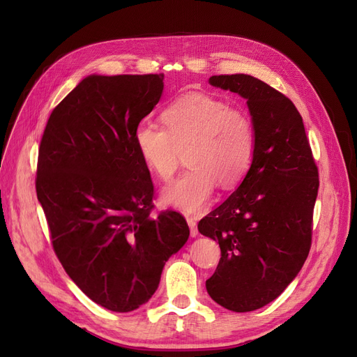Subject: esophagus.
<instances>
[{"instance_id":"esophagus-1","label":"esophagus","mask_w":357,"mask_h":357,"mask_svg":"<svg viewBox=\"0 0 357 357\" xmlns=\"http://www.w3.org/2000/svg\"><path fill=\"white\" fill-rule=\"evenodd\" d=\"M186 220H188V225H189L190 235H192V236H197V235H198V228H197V220H195V218H192V215H188Z\"/></svg>"}]
</instances>
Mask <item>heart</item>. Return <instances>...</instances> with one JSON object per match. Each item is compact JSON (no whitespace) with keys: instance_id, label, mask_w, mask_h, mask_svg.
Listing matches in <instances>:
<instances>
[{"instance_id":"1","label":"heart","mask_w":357,"mask_h":357,"mask_svg":"<svg viewBox=\"0 0 357 357\" xmlns=\"http://www.w3.org/2000/svg\"><path fill=\"white\" fill-rule=\"evenodd\" d=\"M162 125L143 121L134 144L144 165L169 181L186 152L189 168L162 190V201L186 213H198L211 199L215 183L232 188L250 169L256 152V125L243 107L218 96L188 93L162 110Z\"/></svg>"}]
</instances>
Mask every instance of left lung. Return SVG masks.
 <instances>
[{
  "instance_id": "left-lung-1",
  "label": "left lung",
  "mask_w": 357,
  "mask_h": 357,
  "mask_svg": "<svg viewBox=\"0 0 357 357\" xmlns=\"http://www.w3.org/2000/svg\"><path fill=\"white\" fill-rule=\"evenodd\" d=\"M210 83L245 98L256 125L255 159L240 188L198 223L220 247L205 282L208 295L245 312L282 295L307 261L319 169L302 117L284 93L247 74L211 75Z\"/></svg>"
}]
</instances>
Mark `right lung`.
<instances>
[{
	"label": "right lung",
	"instance_id": "add662e5",
	"mask_svg": "<svg viewBox=\"0 0 357 357\" xmlns=\"http://www.w3.org/2000/svg\"><path fill=\"white\" fill-rule=\"evenodd\" d=\"M162 91V73L89 75L53 109L38 149L36 190L53 250L86 296L117 312L152 298L189 238L180 213L153 214V181L134 144Z\"/></svg>",
	"mask_w": 357,
	"mask_h": 357
}]
</instances>
